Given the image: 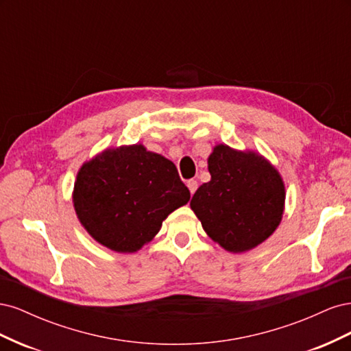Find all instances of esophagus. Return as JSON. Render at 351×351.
<instances>
[{"instance_id":"34e87169","label":"esophagus","mask_w":351,"mask_h":351,"mask_svg":"<svg viewBox=\"0 0 351 351\" xmlns=\"http://www.w3.org/2000/svg\"><path fill=\"white\" fill-rule=\"evenodd\" d=\"M197 182H196V180H189V182H187V187H189V190H190V193H195L196 192V190H197Z\"/></svg>"}]
</instances>
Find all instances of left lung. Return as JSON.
<instances>
[{
  "label": "left lung",
  "instance_id": "1",
  "mask_svg": "<svg viewBox=\"0 0 351 351\" xmlns=\"http://www.w3.org/2000/svg\"><path fill=\"white\" fill-rule=\"evenodd\" d=\"M210 182L190 202L206 234L231 253H244L274 234L282 219L285 186L256 151L218 143L208 156Z\"/></svg>",
  "mask_w": 351,
  "mask_h": 351
}]
</instances>
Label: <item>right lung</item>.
<instances>
[{
  "label": "right lung",
  "instance_id": "obj_1",
  "mask_svg": "<svg viewBox=\"0 0 351 351\" xmlns=\"http://www.w3.org/2000/svg\"><path fill=\"white\" fill-rule=\"evenodd\" d=\"M189 199L176 165L142 143L107 147L84 161L73 189L83 228L117 253L141 250Z\"/></svg>",
  "mask_w": 351,
  "mask_h": 351
}]
</instances>
